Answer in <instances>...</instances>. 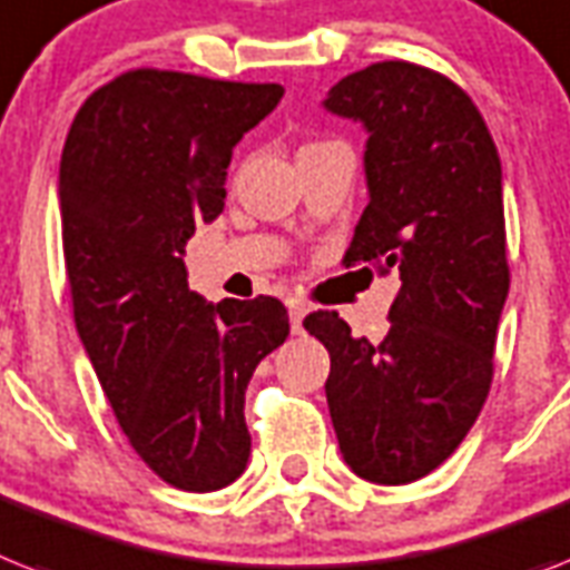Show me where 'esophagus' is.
<instances>
[{
    "instance_id": "obj_1",
    "label": "esophagus",
    "mask_w": 570,
    "mask_h": 570,
    "mask_svg": "<svg viewBox=\"0 0 570 570\" xmlns=\"http://www.w3.org/2000/svg\"><path fill=\"white\" fill-rule=\"evenodd\" d=\"M305 312H308V308H305V305L299 303V299H291V303H288V317H291V332H294V335H299V332H303Z\"/></svg>"
}]
</instances>
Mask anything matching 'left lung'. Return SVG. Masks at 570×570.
<instances>
[{
    "label": "left lung",
    "mask_w": 570,
    "mask_h": 570,
    "mask_svg": "<svg viewBox=\"0 0 570 570\" xmlns=\"http://www.w3.org/2000/svg\"><path fill=\"white\" fill-rule=\"evenodd\" d=\"M323 107L370 134V204L343 265L396 271L402 285L381 343L352 337L337 312L303 326L332 358L326 402L343 460L399 487L449 460L487 402L510 291L501 159L472 98L407 60L346 75Z\"/></svg>",
    "instance_id": "obj_1"
}]
</instances>
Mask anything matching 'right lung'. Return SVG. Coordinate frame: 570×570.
<instances>
[{
	"label": "right lung",
	"instance_id": "right-lung-1",
	"mask_svg": "<svg viewBox=\"0 0 570 570\" xmlns=\"http://www.w3.org/2000/svg\"><path fill=\"white\" fill-rule=\"evenodd\" d=\"M282 92L130 69L83 101L60 157L78 335L136 454L186 492L247 469L244 390L288 337L279 299L206 303L183 265L195 229L224 212L233 148Z\"/></svg>",
	"mask_w": 570,
	"mask_h": 570
}]
</instances>
